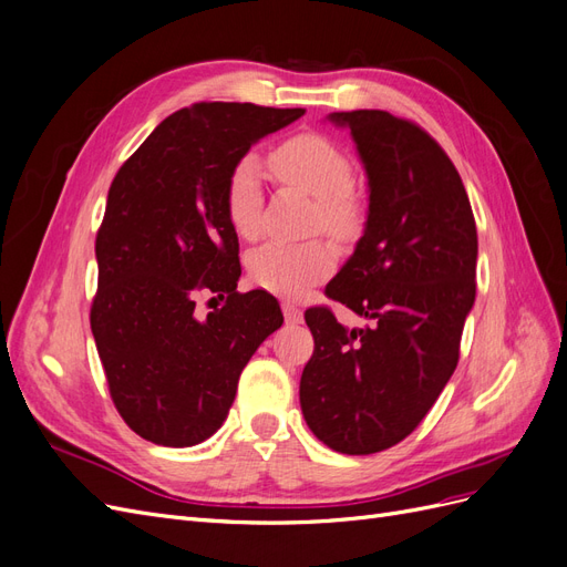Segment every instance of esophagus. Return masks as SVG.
<instances>
[{
    "label": "esophagus",
    "mask_w": 567,
    "mask_h": 567,
    "mask_svg": "<svg viewBox=\"0 0 567 567\" xmlns=\"http://www.w3.org/2000/svg\"><path fill=\"white\" fill-rule=\"evenodd\" d=\"M281 310H284L286 323H302V310H300V307L290 305V302H284Z\"/></svg>",
    "instance_id": "1"
}]
</instances>
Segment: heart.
Wrapping results in <instances>:
<instances>
[{
    "instance_id": "b5f03b06",
    "label": "heart",
    "mask_w": 567,
    "mask_h": 567,
    "mask_svg": "<svg viewBox=\"0 0 567 567\" xmlns=\"http://www.w3.org/2000/svg\"><path fill=\"white\" fill-rule=\"evenodd\" d=\"M274 177L317 198V219L326 231L348 238L359 227V205L350 194L352 165L346 153L319 134H300L269 156ZM225 210L241 238L260 234L262 173L255 158L238 161L227 177ZM336 267L329 244H267L250 260V279L281 298H300Z\"/></svg>"
}]
</instances>
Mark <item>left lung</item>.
Masks as SVG:
<instances>
[{
  "mask_svg": "<svg viewBox=\"0 0 567 567\" xmlns=\"http://www.w3.org/2000/svg\"><path fill=\"white\" fill-rule=\"evenodd\" d=\"M326 120L350 130L369 186L364 234L326 296L371 326L346 329L326 307L305 312L315 354L300 406L326 447L375 454L414 431L452 379L475 302L477 231L431 134L385 111Z\"/></svg>",
  "mask_w": 567,
  "mask_h": 567,
  "instance_id": "left-lung-1",
  "label": "left lung"
}]
</instances>
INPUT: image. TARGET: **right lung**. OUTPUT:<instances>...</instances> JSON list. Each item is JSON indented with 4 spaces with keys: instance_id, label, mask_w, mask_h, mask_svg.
<instances>
[{
    "instance_id": "right-lung-1",
    "label": "right lung",
    "mask_w": 567,
    "mask_h": 567,
    "mask_svg": "<svg viewBox=\"0 0 567 567\" xmlns=\"http://www.w3.org/2000/svg\"><path fill=\"white\" fill-rule=\"evenodd\" d=\"M300 115L225 101L182 109L109 188L90 321L115 409L153 444L194 447L215 435L248 359L281 329L277 298L236 290L241 265L225 186L252 144ZM203 289L228 305L198 318Z\"/></svg>"
}]
</instances>
